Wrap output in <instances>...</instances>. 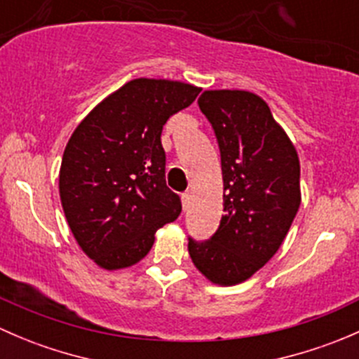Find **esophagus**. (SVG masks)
Masks as SVG:
<instances>
[{"label":"esophagus","instance_id":"1","mask_svg":"<svg viewBox=\"0 0 359 359\" xmlns=\"http://www.w3.org/2000/svg\"><path fill=\"white\" fill-rule=\"evenodd\" d=\"M180 200H182V206H184V210L187 208V206H189V201H191V193H182L180 194Z\"/></svg>","mask_w":359,"mask_h":359}]
</instances>
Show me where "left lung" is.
I'll return each instance as SVG.
<instances>
[{"label": "left lung", "instance_id": "left-lung-1", "mask_svg": "<svg viewBox=\"0 0 359 359\" xmlns=\"http://www.w3.org/2000/svg\"><path fill=\"white\" fill-rule=\"evenodd\" d=\"M198 106L219 144L226 213L213 236H189L187 248L212 283L229 287L248 280L283 243L300 206L299 156L255 93L212 90Z\"/></svg>", "mask_w": 359, "mask_h": 359}]
</instances>
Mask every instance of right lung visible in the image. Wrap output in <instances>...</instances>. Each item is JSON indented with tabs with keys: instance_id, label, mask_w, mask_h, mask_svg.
Returning <instances> with one entry per match:
<instances>
[{
	"instance_id": "add662e5",
	"label": "right lung",
	"mask_w": 359,
	"mask_h": 359,
	"mask_svg": "<svg viewBox=\"0 0 359 359\" xmlns=\"http://www.w3.org/2000/svg\"><path fill=\"white\" fill-rule=\"evenodd\" d=\"M200 93L187 83L139 78L99 104L69 139L60 201L76 241L104 269L147 255L159 227L180 215L166 187L161 132Z\"/></svg>"
}]
</instances>
